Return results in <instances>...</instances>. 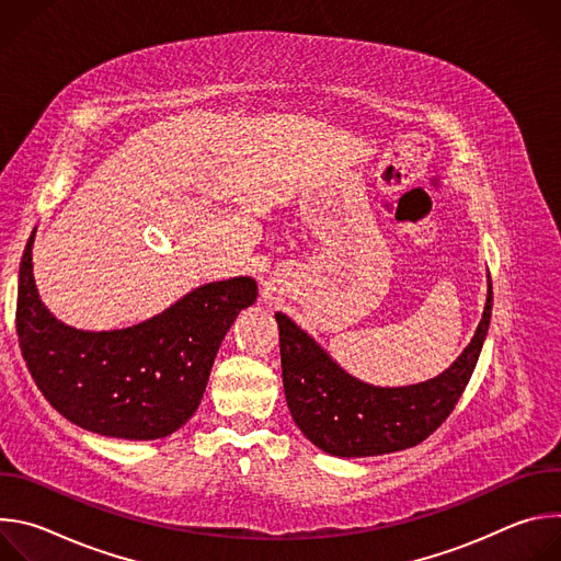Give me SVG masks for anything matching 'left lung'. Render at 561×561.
<instances>
[{
  "instance_id": "8db88e82",
  "label": "left lung",
  "mask_w": 561,
  "mask_h": 561,
  "mask_svg": "<svg viewBox=\"0 0 561 561\" xmlns=\"http://www.w3.org/2000/svg\"><path fill=\"white\" fill-rule=\"evenodd\" d=\"M493 286L470 344L437 377L409 386H373L346 373L284 312H275L286 404L299 431L329 455L375 457L417 446L455 409L491 327Z\"/></svg>"
}]
</instances>
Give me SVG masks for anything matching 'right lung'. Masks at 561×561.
Here are the masks:
<instances>
[{"label": "right lung", "mask_w": 561, "mask_h": 561, "mask_svg": "<svg viewBox=\"0 0 561 561\" xmlns=\"http://www.w3.org/2000/svg\"><path fill=\"white\" fill-rule=\"evenodd\" d=\"M35 230L20 264L18 335L48 404L104 437L148 442L182 428L202 402L224 335L255 304L257 282H210L135 327L82 331L57 319L37 293Z\"/></svg>", "instance_id": "1"}]
</instances>
